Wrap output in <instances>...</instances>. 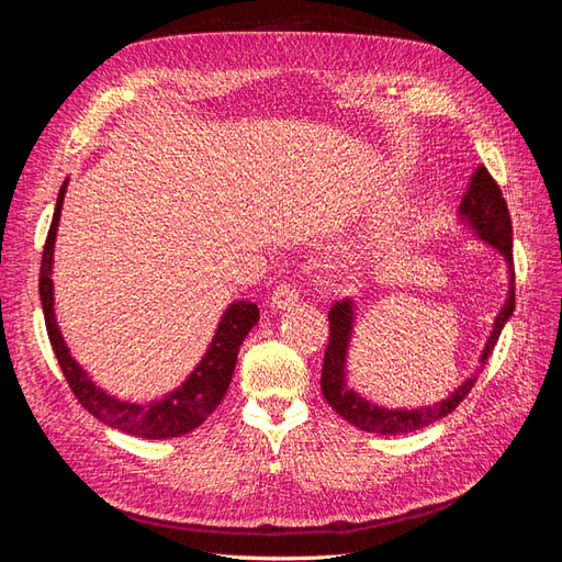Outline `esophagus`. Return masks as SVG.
<instances>
[{"instance_id": "obj_1", "label": "esophagus", "mask_w": 562, "mask_h": 562, "mask_svg": "<svg viewBox=\"0 0 562 562\" xmlns=\"http://www.w3.org/2000/svg\"><path fill=\"white\" fill-rule=\"evenodd\" d=\"M297 302H300V291H297V288L291 285V283H281V285L274 288V293H271L269 307L277 310V312H285V310L295 307Z\"/></svg>"}]
</instances>
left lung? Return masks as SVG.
I'll return each mask as SVG.
<instances>
[{"label": "left lung", "instance_id": "1", "mask_svg": "<svg viewBox=\"0 0 562 562\" xmlns=\"http://www.w3.org/2000/svg\"><path fill=\"white\" fill-rule=\"evenodd\" d=\"M457 217L459 223L473 232L475 239L487 244L490 248L499 250L508 271V293L499 314L495 316V323H492V333L481 351L479 366H475V370L471 372V378H467L454 391H450L446 398H440L434 405L386 407V405L372 403L366 396H361L353 386H349V375H347V356H349L353 323H356V304L349 297L335 302L333 310L328 312L330 339H328L326 359H323V370H321V391L330 403L333 411L342 419H347L356 429L382 434V436H401V434L419 431L424 427H429V424L448 417L454 407L467 398L471 386L475 384V380H479V375L487 363V356L492 353V349H495L506 321L512 318L516 310L512 215H508L499 184L492 180L485 166H479L473 171L464 199L457 209Z\"/></svg>", "mask_w": 562, "mask_h": 562}]
</instances>
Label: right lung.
Instances as JSON below:
<instances>
[{
    "label": "right lung",
    "instance_id": "add662e5",
    "mask_svg": "<svg viewBox=\"0 0 562 562\" xmlns=\"http://www.w3.org/2000/svg\"><path fill=\"white\" fill-rule=\"evenodd\" d=\"M67 182L70 180H65L58 192L56 211L48 227L44 255H42V269H40V300L44 310L46 333L50 339V347H54L56 359L60 363L63 375L67 384H70V389L75 391L77 401L87 407L95 419L108 424L112 429H119L138 438H149V440L178 438L182 434H190L192 429L199 427V424L206 422V417L215 411L220 401H223V396L227 394L232 375H234L236 356H239L246 335L252 330L255 323L260 321L258 304L246 302V300L229 304L225 314L220 316V323L206 353L201 356L196 368L184 378V382L178 389L171 391V394L147 401V403L122 401L108 394V391L103 386H98L89 378V372L75 361V356L70 353V347H67L65 337L58 328V318L54 310L56 300H54V279H50V274H54V248H56V234L60 225V211H63L65 192H67Z\"/></svg>",
    "mask_w": 562,
    "mask_h": 562
}]
</instances>
